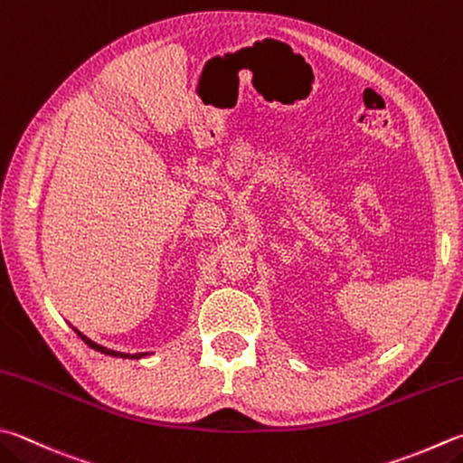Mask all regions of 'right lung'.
Segmentation results:
<instances>
[{"label":"right lung","mask_w":463,"mask_h":463,"mask_svg":"<svg viewBox=\"0 0 463 463\" xmlns=\"http://www.w3.org/2000/svg\"><path fill=\"white\" fill-rule=\"evenodd\" d=\"M76 330V328H74ZM78 333V330H76ZM78 336H80L86 345L89 346H92V348H96V351H100V353H104V354H110V356H123V359H141V356L145 354V353H135V354H125V353H117V351H110V348H104V346H100V345H96L94 340H90L89 336H84L82 333H78Z\"/></svg>","instance_id":"1"}]
</instances>
